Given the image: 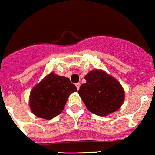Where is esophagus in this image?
Listing matches in <instances>:
<instances>
[{"instance_id": "1", "label": "esophagus", "mask_w": 155, "mask_h": 155, "mask_svg": "<svg viewBox=\"0 0 155 155\" xmlns=\"http://www.w3.org/2000/svg\"><path fill=\"white\" fill-rule=\"evenodd\" d=\"M75 86H76V88L79 90L80 89V83H77V84H75Z\"/></svg>"}]
</instances>
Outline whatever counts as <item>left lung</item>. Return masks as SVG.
Wrapping results in <instances>:
<instances>
[{
  "instance_id": "left-lung-1",
  "label": "left lung",
  "mask_w": 155,
  "mask_h": 155,
  "mask_svg": "<svg viewBox=\"0 0 155 155\" xmlns=\"http://www.w3.org/2000/svg\"><path fill=\"white\" fill-rule=\"evenodd\" d=\"M78 93L90 112L106 116L117 111L124 102V92L117 80L103 71L93 70L85 76Z\"/></svg>"
}]
</instances>
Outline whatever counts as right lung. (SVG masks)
I'll list each match as a JSON object with an SVG mask.
<instances>
[{
  "instance_id": "right-lung-1",
  "label": "right lung",
  "mask_w": 155,
  "mask_h": 155,
  "mask_svg": "<svg viewBox=\"0 0 155 155\" xmlns=\"http://www.w3.org/2000/svg\"><path fill=\"white\" fill-rule=\"evenodd\" d=\"M75 91L77 88L68 78L52 72L31 91V111L40 118L52 119L63 111L68 97Z\"/></svg>"
}]
</instances>
